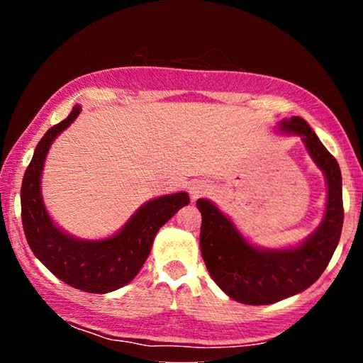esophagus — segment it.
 I'll return each mask as SVG.
<instances>
[{
	"label": "esophagus",
	"instance_id": "obj_1",
	"mask_svg": "<svg viewBox=\"0 0 363 363\" xmlns=\"http://www.w3.org/2000/svg\"><path fill=\"white\" fill-rule=\"evenodd\" d=\"M206 186H203V184H192V187H190V195H192V199L196 200L199 196L205 195L206 194Z\"/></svg>",
	"mask_w": 363,
	"mask_h": 363
}]
</instances>
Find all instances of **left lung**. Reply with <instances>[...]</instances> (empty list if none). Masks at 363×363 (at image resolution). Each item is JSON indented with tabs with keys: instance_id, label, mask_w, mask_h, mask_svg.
<instances>
[{
	"instance_id": "left-lung-1",
	"label": "left lung",
	"mask_w": 363,
	"mask_h": 363,
	"mask_svg": "<svg viewBox=\"0 0 363 363\" xmlns=\"http://www.w3.org/2000/svg\"><path fill=\"white\" fill-rule=\"evenodd\" d=\"M280 130L301 136L327 177V210L318 229L294 248L253 247L211 201L196 200L201 213L200 250L216 285L242 304H272L309 288L327 269L342 229V179L335 157L301 116L280 121Z\"/></svg>"
}]
</instances>
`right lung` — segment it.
Here are the masks:
<instances>
[{
    "label": "right lung",
    "mask_w": 363,
    "mask_h": 363,
    "mask_svg": "<svg viewBox=\"0 0 363 363\" xmlns=\"http://www.w3.org/2000/svg\"><path fill=\"white\" fill-rule=\"evenodd\" d=\"M79 112L82 107H73L70 115L49 128L36 145L21 189L22 224L33 255L57 279L86 293H108L136 277L149 257L160 227L190 200L186 192H177L147 201L120 232L104 240H82L60 230L43 203L41 174L49 147Z\"/></svg>",
    "instance_id": "add662e5"
}]
</instances>
